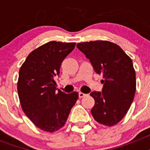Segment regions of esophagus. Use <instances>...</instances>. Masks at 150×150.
Returning <instances> with one entry per match:
<instances>
[{
  "instance_id": "34e87169",
  "label": "esophagus",
  "mask_w": 150,
  "mask_h": 150,
  "mask_svg": "<svg viewBox=\"0 0 150 150\" xmlns=\"http://www.w3.org/2000/svg\"><path fill=\"white\" fill-rule=\"evenodd\" d=\"M86 94H84V93H83V92H79V98H83V97H85L86 96Z\"/></svg>"
}]
</instances>
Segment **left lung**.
I'll list each match as a JSON object with an SVG mask.
<instances>
[{"label": "left lung", "instance_id": "left-lung-1", "mask_svg": "<svg viewBox=\"0 0 150 150\" xmlns=\"http://www.w3.org/2000/svg\"><path fill=\"white\" fill-rule=\"evenodd\" d=\"M97 74H101V91L90 93L95 99L91 112L95 121L106 126L117 124L126 115L136 91L133 63L120 46L110 41L77 43Z\"/></svg>", "mask_w": 150, "mask_h": 150}]
</instances>
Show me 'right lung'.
Returning a JSON list of instances; mask_svg holds the SVG:
<instances>
[{"label":"right lung","mask_w":150,"mask_h":150,"mask_svg":"<svg viewBox=\"0 0 150 150\" xmlns=\"http://www.w3.org/2000/svg\"><path fill=\"white\" fill-rule=\"evenodd\" d=\"M76 43L50 41L32 51L20 67L17 90L24 112L44 132H56L64 125L78 93L56 91L54 78L59 76L63 60Z\"/></svg>","instance_id":"1"}]
</instances>
